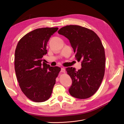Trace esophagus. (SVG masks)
<instances>
[{
    "instance_id": "34e87169",
    "label": "esophagus",
    "mask_w": 124,
    "mask_h": 124,
    "mask_svg": "<svg viewBox=\"0 0 124 124\" xmlns=\"http://www.w3.org/2000/svg\"><path fill=\"white\" fill-rule=\"evenodd\" d=\"M61 72H62V73H65L66 72V70L64 68H62L61 69Z\"/></svg>"
}]
</instances>
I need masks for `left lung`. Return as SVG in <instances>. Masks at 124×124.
<instances>
[{
  "instance_id": "left-lung-1",
  "label": "left lung",
  "mask_w": 124,
  "mask_h": 124,
  "mask_svg": "<svg viewBox=\"0 0 124 124\" xmlns=\"http://www.w3.org/2000/svg\"><path fill=\"white\" fill-rule=\"evenodd\" d=\"M58 33L68 39L75 57L81 61L82 68H67L72 80L70 94L78 99H86L98 91L104 77L106 66L104 48L99 37L92 30L78 25H67Z\"/></svg>"
}]
</instances>
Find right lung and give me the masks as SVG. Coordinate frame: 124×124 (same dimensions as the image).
Returning a JSON list of instances; mask_svg holds the SVG:
<instances>
[{"label": "right lung", "instance_id": "right-lung-1", "mask_svg": "<svg viewBox=\"0 0 124 124\" xmlns=\"http://www.w3.org/2000/svg\"><path fill=\"white\" fill-rule=\"evenodd\" d=\"M58 28L33 30L18 41L15 51L14 68L19 86L24 95L36 102L50 98L61 68L42 62L47 54L46 45Z\"/></svg>", "mask_w": 124, "mask_h": 124}]
</instances>
